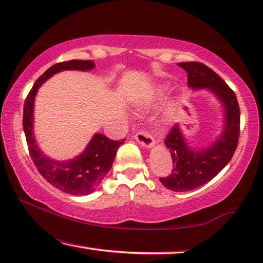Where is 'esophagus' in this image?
Instances as JSON below:
<instances>
[{
	"mask_svg": "<svg viewBox=\"0 0 263 263\" xmlns=\"http://www.w3.org/2000/svg\"><path fill=\"white\" fill-rule=\"evenodd\" d=\"M134 139L137 140V142L139 144H141L142 146H145V148H152V146L155 145L154 137H152L151 134L145 130H141V131H139L138 133H136Z\"/></svg>",
	"mask_w": 263,
	"mask_h": 263,
	"instance_id": "esophagus-1",
	"label": "esophagus"
}]
</instances>
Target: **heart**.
Returning <instances> with one entry per match:
<instances>
[{"label": "heart", "mask_w": 263, "mask_h": 263, "mask_svg": "<svg viewBox=\"0 0 263 263\" xmlns=\"http://www.w3.org/2000/svg\"><path fill=\"white\" fill-rule=\"evenodd\" d=\"M162 88H163V89H164V88H166V86H164V87H162Z\"/></svg>", "instance_id": "1"}]
</instances>
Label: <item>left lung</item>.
I'll list each match as a JSON object with an SVG mask.
<instances>
[{
    "mask_svg": "<svg viewBox=\"0 0 263 263\" xmlns=\"http://www.w3.org/2000/svg\"><path fill=\"white\" fill-rule=\"evenodd\" d=\"M188 76V87L209 88L225 108L223 132L214 142L203 149H192L180 127H172L164 144L173 158V172L160 178L161 184L173 192H187L212 180L227 166L236 150L240 137V107L235 93L210 67L201 63H179Z\"/></svg>",
    "mask_w": 263,
    "mask_h": 263,
    "instance_id": "obj_1",
    "label": "left lung"
}]
</instances>
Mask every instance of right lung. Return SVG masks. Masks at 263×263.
<instances>
[{"label":"right lung","instance_id":"obj_1","mask_svg":"<svg viewBox=\"0 0 263 263\" xmlns=\"http://www.w3.org/2000/svg\"><path fill=\"white\" fill-rule=\"evenodd\" d=\"M94 67L95 64L91 60H69L51 66L36 79L23 105V131L34 166L49 184L64 193L78 196L89 195L99 187L111 169L117 151L119 146L124 143V139L114 141L101 133H95L86 149L74 159L67 161L51 159L40 150L35 142L33 105L38 88L52 75L63 70L87 71Z\"/></svg>","mask_w":263,"mask_h":263}]
</instances>
